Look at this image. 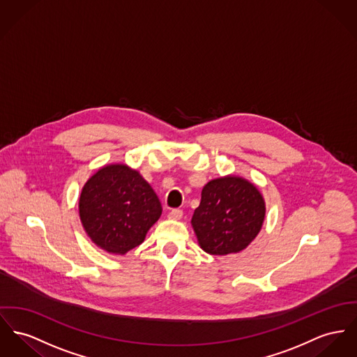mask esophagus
<instances>
[{"label": "esophagus", "instance_id": "34e87169", "mask_svg": "<svg viewBox=\"0 0 357 357\" xmlns=\"http://www.w3.org/2000/svg\"><path fill=\"white\" fill-rule=\"evenodd\" d=\"M169 219H173V220H178V219H181L183 218V210H180V208H174V210H172L170 213H169Z\"/></svg>", "mask_w": 357, "mask_h": 357}]
</instances>
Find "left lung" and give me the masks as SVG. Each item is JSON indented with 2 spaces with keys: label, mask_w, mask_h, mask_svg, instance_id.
<instances>
[{
  "label": "left lung",
  "mask_w": 357,
  "mask_h": 357,
  "mask_svg": "<svg viewBox=\"0 0 357 357\" xmlns=\"http://www.w3.org/2000/svg\"><path fill=\"white\" fill-rule=\"evenodd\" d=\"M265 202L250 181L226 176L208 181L192 216L200 248L214 256L243 250L260 233Z\"/></svg>",
  "instance_id": "1"
}]
</instances>
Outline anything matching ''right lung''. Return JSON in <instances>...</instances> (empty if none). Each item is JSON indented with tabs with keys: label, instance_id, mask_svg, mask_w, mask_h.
<instances>
[{
	"label": "right lung",
	"instance_id": "right-lung-1",
	"mask_svg": "<svg viewBox=\"0 0 357 357\" xmlns=\"http://www.w3.org/2000/svg\"><path fill=\"white\" fill-rule=\"evenodd\" d=\"M78 210L92 242L120 256L141 245L162 214L150 184L124 164L98 169L81 190Z\"/></svg>",
	"mask_w": 357,
	"mask_h": 357
}]
</instances>
